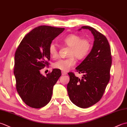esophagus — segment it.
<instances>
[{"label":"esophagus","mask_w":127,"mask_h":127,"mask_svg":"<svg viewBox=\"0 0 127 127\" xmlns=\"http://www.w3.org/2000/svg\"><path fill=\"white\" fill-rule=\"evenodd\" d=\"M62 75H66L67 73L66 72H64V71H62Z\"/></svg>","instance_id":"34e87169"}]
</instances>
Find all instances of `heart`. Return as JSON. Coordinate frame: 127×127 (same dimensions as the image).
<instances>
[{
	"label": "heart",
	"mask_w": 127,
	"mask_h": 127,
	"mask_svg": "<svg viewBox=\"0 0 127 127\" xmlns=\"http://www.w3.org/2000/svg\"><path fill=\"white\" fill-rule=\"evenodd\" d=\"M62 43L70 47L66 59H61L53 64L55 69L63 71H68L75 64V57L80 60L86 57L92 48V41L87 38H83L79 35L71 34L62 39ZM50 56L52 58L57 57L58 50L55 42H52L48 47Z\"/></svg>",
	"instance_id": "1"
}]
</instances>
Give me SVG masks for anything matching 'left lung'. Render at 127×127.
Returning a JSON list of instances; mask_svg holds the SVG:
<instances>
[{
  "label": "left lung",
  "instance_id": "left-lung-1",
  "mask_svg": "<svg viewBox=\"0 0 127 127\" xmlns=\"http://www.w3.org/2000/svg\"><path fill=\"white\" fill-rule=\"evenodd\" d=\"M90 30L94 38L90 53L76 69L83 74L82 79L69 72L70 81L67 85L69 98L72 103L81 108H87L98 102L105 92L110 78L112 64L111 48L106 37L95 29L82 26Z\"/></svg>",
  "mask_w": 127,
  "mask_h": 127
}]
</instances>
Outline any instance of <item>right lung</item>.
<instances>
[{"mask_svg":"<svg viewBox=\"0 0 127 127\" xmlns=\"http://www.w3.org/2000/svg\"><path fill=\"white\" fill-rule=\"evenodd\" d=\"M64 29L37 27L23 37L16 51V90L25 103L33 108H41L50 102L53 86L62 75L61 70L57 69H53L45 76L40 71L49 64L50 44Z\"/></svg>","mask_w":127,"mask_h":127,"instance_id":"obj_1","label":"right lung"}]
</instances>
